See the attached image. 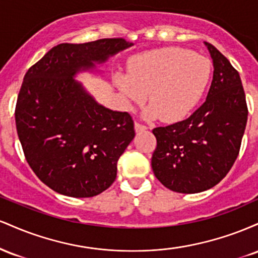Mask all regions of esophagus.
Listing matches in <instances>:
<instances>
[{
	"instance_id": "obj_1",
	"label": "esophagus",
	"mask_w": 258,
	"mask_h": 258,
	"mask_svg": "<svg viewBox=\"0 0 258 258\" xmlns=\"http://www.w3.org/2000/svg\"><path fill=\"white\" fill-rule=\"evenodd\" d=\"M147 128H148V127L146 125H143V123H141V122H136L135 123V130H136V132H137V133L144 132Z\"/></svg>"
}]
</instances>
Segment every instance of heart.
Returning a JSON list of instances; mask_svg holds the SVG:
<instances>
[{"instance_id":"b5f03b06","label":"heart","mask_w":258,"mask_h":258,"mask_svg":"<svg viewBox=\"0 0 258 258\" xmlns=\"http://www.w3.org/2000/svg\"><path fill=\"white\" fill-rule=\"evenodd\" d=\"M211 70L207 58L179 47H167L136 55L128 64V75L117 74L115 84L128 102H141L149 92L152 103L147 116L176 122L203 98Z\"/></svg>"}]
</instances>
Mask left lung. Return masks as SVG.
<instances>
[{
    "label": "left lung",
    "instance_id": "1",
    "mask_svg": "<svg viewBox=\"0 0 258 258\" xmlns=\"http://www.w3.org/2000/svg\"><path fill=\"white\" fill-rule=\"evenodd\" d=\"M205 44L214 61L205 103L188 119L153 130L154 174L177 193H200L220 183L238 158L247 122L239 73L215 46Z\"/></svg>",
    "mask_w": 258,
    "mask_h": 258
}]
</instances>
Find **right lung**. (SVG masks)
I'll use <instances>...</instances> for the list:
<instances>
[{
    "instance_id": "1",
    "label": "right lung",
    "mask_w": 258,
    "mask_h": 258,
    "mask_svg": "<svg viewBox=\"0 0 258 258\" xmlns=\"http://www.w3.org/2000/svg\"><path fill=\"white\" fill-rule=\"evenodd\" d=\"M132 44L123 38L60 43L25 74L18 137L31 170L59 194L96 197L116 178L119 158L136 135L132 116L98 104L73 76Z\"/></svg>"
}]
</instances>
